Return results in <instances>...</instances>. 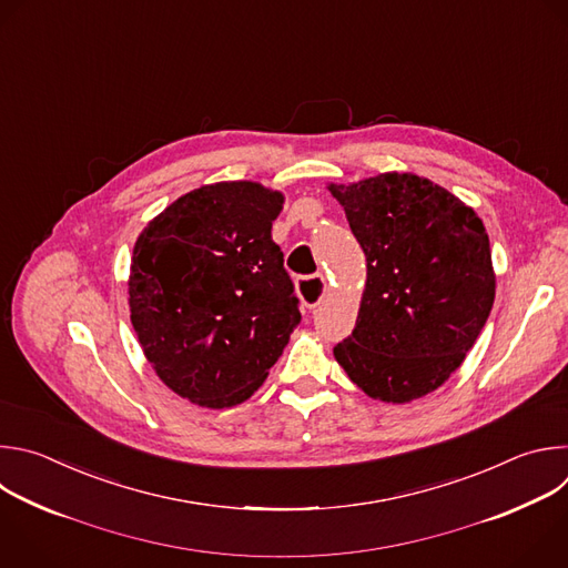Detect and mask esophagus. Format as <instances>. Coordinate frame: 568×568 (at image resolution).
<instances>
[{
  "label": "esophagus",
  "mask_w": 568,
  "mask_h": 568,
  "mask_svg": "<svg viewBox=\"0 0 568 568\" xmlns=\"http://www.w3.org/2000/svg\"><path fill=\"white\" fill-rule=\"evenodd\" d=\"M297 295L304 302V306L315 308L324 295H326V282L322 275H313V277H300L297 280Z\"/></svg>",
  "instance_id": "34e87169"
}]
</instances>
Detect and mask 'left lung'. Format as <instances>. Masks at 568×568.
Here are the masks:
<instances>
[{
	"instance_id": "1",
	"label": "left lung",
	"mask_w": 568,
	"mask_h": 568,
	"mask_svg": "<svg viewBox=\"0 0 568 568\" xmlns=\"http://www.w3.org/2000/svg\"><path fill=\"white\" fill-rule=\"evenodd\" d=\"M367 257L356 328L333 347L369 398L403 405L455 374L490 315L495 271L477 212L412 172L331 183Z\"/></svg>"
}]
</instances>
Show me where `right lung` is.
<instances>
[{
    "label": "right lung",
    "mask_w": 568,
    "mask_h": 568,
    "mask_svg": "<svg viewBox=\"0 0 568 568\" xmlns=\"http://www.w3.org/2000/svg\"><path fill=\"white\" fill-rule=\"evenodd\" d=\"M284 194L255 181L201 185L139 235L130 311L156 376L194 405L251 398L302 315L273 221Z\"/></svg>",
    "instance_id": "add662e5"
}]
</instances>
